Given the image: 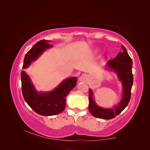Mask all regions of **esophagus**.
<instances>
[{
	"label": "esophagus",
	"instance_id": "1",
	"mask_svg": "<svg viewBox=\"0 0 150 150\" xmlns=\"http://www.w3.org/2000/svg\"><path fill=\"white\" fill-rule=\"evenodd\" d=\"M88 79V77L87 75H82L81 76L80 78H79V81H81V82H85V81H86Z\"/></svg>",
	"mask_w": 150,
	"mask_h": 150
}]
</instances>
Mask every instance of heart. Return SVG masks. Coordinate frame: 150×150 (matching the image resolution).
<instances>
[{
	"label": "heart",
	"mask_w": 150,
	"mask_h": 150,
	"mask_svg": "<svg viewBox=\"0 0 150 150\" xmlns=\"http://www.w3.org/2000/svg\"><path fill=\"white\" fill-rule=\"evenodd\" d=\"M96 52H98V51H96Z\"/></svg>",
	"instance_id": "heart-1"
}]
</instances>
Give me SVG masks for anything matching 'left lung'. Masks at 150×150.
I'll list each match as a JSON object with an SVG mask.
<instances>
[{"instance_id":"8db88e82","label":"left lung","mask_w":150,"mask_h":150,"mask_svg":"<svg viewBox=\"0 0 150 150\" xmlns=\"http://www.w3.org/2000/svg\"><path fill=\"white\" fill-rule=\"evenodd\" d=\"M122 52H119L113 59L109 61L106 69L114 71L121 82L122 96L120 102L112 108H104L95 102L93 91L89 89V110L93 116L104 120H111L118 115L128 106L131 98V90L133 83L132 74L133 62L126 48L122 46Z\"/></svg>"}]
</instances>
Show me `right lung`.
<instances>
[{"label":"right lung","instance_id":"1","mask_svg":"<svg viewBox=\"0 0 150 150\" xmlns=\"http://www.w3.org/2000/svg\"><path fill=\"white\" fill-rule=\"evenodd\" d=\"M51 40H41L35 43L24 57L22 68L29 67L46 51L52 47ZM22 92L25 102L38 114L42 116H53L59 114L66 108V97L76 85V77H71L62 81L51 91L38 92L32 83L29 75L24 71L21 72Z\"/></svg>","mask_w":150,"mask_h":150}]
</instances>
